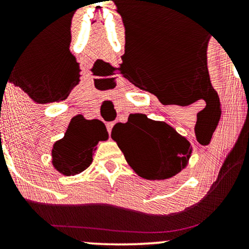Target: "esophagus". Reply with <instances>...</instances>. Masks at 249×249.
I'll return each instance as SVG.
<instances>
[{"label": "esophagus", "instance_id": "34e87169", "mask_svg": "<svg viewBox=\"0 0 249 249\" xmlns=\"http://www.w3.org/2000/svg\"><path fill=\"white\" fill-rule=\"evenodd\" d=\"M113 125H115V123H107V132H108V134L111 133V130H112Z\"/></svg>", "mask_w": 249, "mask_h": 249}]
</instances>
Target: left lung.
I'll use <instances>...</instances> for the list:
<instances>
[{
	"instance_id": "obj_1",
	"label": "left lung",
	"mask_w": 249,
	"mask_h": 249,
	"mask_svg": "<svg viewBox=\"0 0 249 249\" xmlns=\"http://www.w3.org/2000/svg\"><path fill=\"white\" fill-rule=\"evenodd\" d=\"M111 138L134 172L148 180L176 176L186 167L192 153L190 142L172 126L142 113L130 115L125 124H116Z\"/></svg>"
}]
</instances>
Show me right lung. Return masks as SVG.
Listing matches in <instances>:
<instances>
[{
    "instance_id": "1",
    "label": "right lung",
    "mask_w": 249,
    "mask_h": 249,
    "mask_svg": "<svg viewBox=\"0 0 249 249\" xmlns=\"http://www.w3.org/2000/svg\"><path fill=\"white\" fill-rule=\"evenodd\" d=\"M107 127L102 122L87 121L76 116L70 123L64 137L53 144V165L64 176L83 172L92 162V154L99 141H107Z\"/></svg>"
}]
</instances>
